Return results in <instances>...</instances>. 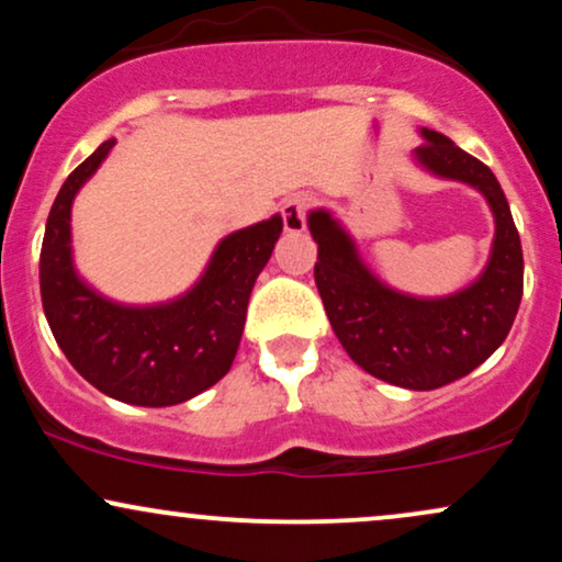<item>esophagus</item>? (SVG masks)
I'll use <instances>...</instances> for the list:
<instances>
[{"instance_id":"obj_1","label":"esophagus","mask_w":562,"mask_h":562,"mask_svg":"<svg viewBox=\"0 0 562 562\" xmlns=\"http://www.w3.org/2000/svg\"><path fill=\"white\" fill-rule=\"evenodd\" d=\"M306 209H308V198L303 195H293L282 203V227L290 235H301L306 229Z\"/></svg>"}]
</instances>
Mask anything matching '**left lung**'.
<instances>
[{"label":"left lung","instance_id":"left-lung-1","mask_svg":"<svg viewBox=\"0 0 562 562\" xmlns=\"http://www.w3.org/2000/svg\"><path fill=\"white\" fill-rule=\"evenodd\" d=\"M420 137L412 160L479 190L494 214L492 254L470 285L436 299L402 293L367 267L327 209L308 211V232L317 243L314 280L348 357L385 383L434 391L473 372L507 338L524 295V250L492 169L434 128H420Z\"/></svg>","mask_w":562,"mask_h":562}]
</instances>
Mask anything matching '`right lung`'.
<instances>
[{
  "mask_svg": "<svg viewBox=\"0 0 562 562\" xmlns=\"http://www.w3.org/2000/svg\"><path fill=\"white\" fill-rule=\"evenodd\" d=\"M115 139L66 179L44 229L38 285L49 330L83 380L137 406H171L218 383L235 362L256 277L280 240L282 216L222 237L190 290L164 303H119L76 272L70 209Z\"/></svg>",
  "mask_w": 562,
  "mask_h": 562,
  "instance_id": "obj_1",
  "label": "right lung"
}]
</instances>
